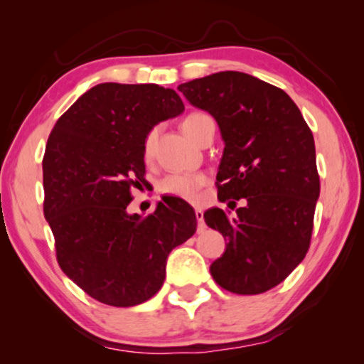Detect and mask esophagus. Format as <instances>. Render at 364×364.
<instances>
[{
	"mask_svg": "<svg viewBox=\"0 0 364 364\" xmlns=\"http://www.w3.org/2000/svg\"><path fill=\"white\" fill-rule=\"evenodd\" d=\"M196 217H197V232L202 233L205 232V222H203V210L202 208H196Z\"/></svg>",
	"mask_w": 364,
	"mask_h": 364,
	"instance_id": "esophagus-1",
	"label": "esophagus"
}]
</instances>
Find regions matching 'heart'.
Masks as SVG:
<instances>
[{
    "label": "heart",
    "instance_id": "1",
    "mask_svg": "<svg viewBox=\"0 0 364 364\" xmlns=\"http://www.w3.org/2000/svg\"><path fill=\"white\" fill-rule=\"evenodd\" d=\"M208 127L215 129V122H213L212 116L207 112H191L183 117L182 121V131L197 142L203 131ZM159 129L154 127L147 132L146 139H144V159L151 161L154 156V149H156ZM207 183V177L203 173H168L159 183V191L166 196H172L187 202H196L198 198V191Z\"/></svg>",
    "mask_w": 364,
    "mask_h": 364
}]
</instances>
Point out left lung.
<instances>
[{
	"label": "left lung",
	"instance_id": "obj_1",
	"mask_svg": "<svg viewBox=\"0 0 364 364\" xmlns=\"http://www.w3.org/2000/svg\"><path fill=\"white\" fill-rule=\"evenodd\" d=\"M192 106L220 129L218 200L205 223L227 240L210 265L218 285L237 295H258L282 283L310 248L320 197L315 141L300 109L285 91L250 74L222 71L178 86Z\"/></svg>",
	"mask_w": 364,
	"mask_h": 364
}]
</instances>
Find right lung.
Instances as JSON below:
<instances>
[{
    "label": "right lung",
    "instance_id": "add662e5",
    "mask_svg": "<svg viewBox=\"0 0 364 364\" xmlns=\"http://www.w3.org/2000/svg\"><path fill=\"white\" fill-rule=\"evenodd\" d=\"M183 112L173 89L102 82L53 127L43 159L44 217L61 270L111 306L147 301L166 280L167 257L197 230L193 208L164 197L151 215L127 213L144 182V139Z\"/></svg>",
    "mask_w": 364,
    "mask_h": 364
}]
</instances>
